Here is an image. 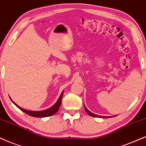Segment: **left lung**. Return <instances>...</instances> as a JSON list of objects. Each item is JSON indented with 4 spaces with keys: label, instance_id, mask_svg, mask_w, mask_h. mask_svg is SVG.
I'll return each mask as SVG.
<instances>
[{
    "label": "left lung",
    "instance_id": "left-lung-1",
    "mask_svg": "<svg viewBox=\"0 0 146 146\" xmlns=\"http://www.w3.org/2000/svg\"><path fill=\"white\" fill-rule=\"evenodd\" d=\"M84 108H85V110H86V111L87 113L89 114L90 116H92V117H100V118H108V117H104V116L97 115V114H95L92 113V112L89 111V110L87 109V108L86 107V106H85V104H84Z\"/></svg>",
    "mask_w": 146,
    "mask_h": 146
}]
</instances>
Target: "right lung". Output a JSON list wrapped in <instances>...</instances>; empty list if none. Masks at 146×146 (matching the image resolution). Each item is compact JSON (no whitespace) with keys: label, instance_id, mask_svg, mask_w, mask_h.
<instances>
[{"label":"right lung","instance_id":"right-lung-1","mask_svg":"<svg viewBox=\"0 0 146 146\" xmlns=\"http://www.w3.org/2000/svg\"><path fill=\"white\" fill-rule=\"evenodd\" d=\"M63 92L64 91H62L61 94H60V96L59 98L58 99L57 102L55 103V104L53 105L52 106L50 107V108H48V109H46L45 110H42V111H32V110H28L23 109V108H21V107L18 106L17 104H15L13 101H12V102L17 107V108H19L20 110L25 112V113L27 114L28 115H30V116H32V117H49V116H52V115H53V114H54L55 113H56L57 111H58V109H59V108L60 106V104H61V100H62V95H63Z\"/></svg>","mask_w":146,"mask_h":146}]
</instances>
